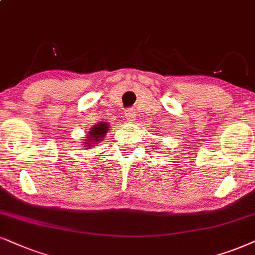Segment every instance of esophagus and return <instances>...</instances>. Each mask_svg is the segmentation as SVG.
Masks as SVG:
<instances>
[{"label": "esophagus", "instance_id": "esophagus-1", "mask_svg": "<svg viewBox=\"0 0 255 255\" xmlns=\"http://www.w3.org/2000/svg\"><path fill=\"white\" fill-rule=\"evenodd\" d=\"M125 118L128 121H134L136 119V112H135V109H127L125 112Z\"/></svg>", "mask_w": 255, "mask_h": 255}]
</instances>
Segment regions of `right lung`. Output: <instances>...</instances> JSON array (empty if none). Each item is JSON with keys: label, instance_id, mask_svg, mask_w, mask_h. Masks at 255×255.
Wrapping results in <instances>:
<instances>
[{"label": "right lung", "instance_id": "obj_1", "mask_svg": "<svg viewBox=\"0 0 255 255\" xmlns=\"http://www.w3.org/2000/svg\"><path fill=\"white\" fill-rule=\"evenodd\" d=\"M109 124L108 122H100L96 124L94 127H92L87 134V138H85V149H90L92 147H95L99 142L104 140L105 135L108 133L109 130Z\"/></svg>", "mask_w": 255, "mask_h": 255}]
</instances>
